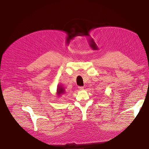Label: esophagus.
<instances>
[{
	"instance_id": "34e87169",
	"label": "esophagus",
	"mask_w": 149,
	"mask_h": 149,
	"mask_svg": "<svg viewBox=\"0 0 149 149\" xmlns=\"http://www.w3.org/2000/svg\"><path fill=\"white\" fill-rule=\"evenodd\" d=\"M78 89L80 90V91H82V90L84 89V87L83 86H79Z\"/></svg>"
}]
</instances>
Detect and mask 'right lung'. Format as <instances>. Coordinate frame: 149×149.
<instances>
[{"mask_svg": "<svg viewBox=\"0 0 149 149\" xmlns=\"http://www.w3.org/2000/svg\"><path fill=\"white\" fill-rule=\"evenodd\" d=\"M65 93V89L64 88H63L61 86L60 84L57 87V94L58 96H61V94Z\"/></svg>", "mask_w": 149, "mask_h": 149, "instance_id": "add662e5", "label": "right lung"}]
</instances>
